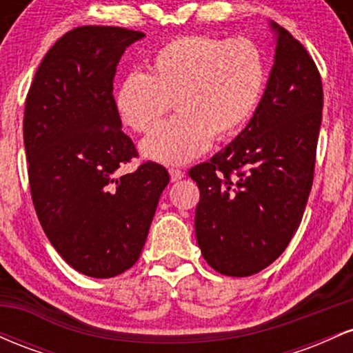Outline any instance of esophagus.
Segmentation results:
<instances>
[{"instance_id": "obj_1", "label": "esophagus", "mask_w": 353, "mask_h": 353, "mask_svg": "<svg viewBox=\"0 0 353 353\" xmlns=\"http://www.w3.org/2000/svg\"><path fill=\"white\" fill-rule=\"evenodd\" d=\"M169 176H171V181L172 182H177V181H181L182 177H184V172H182L181 169L171 168V169H169Z\"/></svg>"}]
</instances>
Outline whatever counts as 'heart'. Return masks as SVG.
I'll return each instance as SVG.
<instances>
[{"mask_svg": "<svg viewBox=\"0 0 353 353\" xmlns=\"http://www.w3.org/2000/svg\"><path fill=\"white\" fill-rule=\"evenodd\" d=\"M267 84V63L249 39L188 34L159 48L145 72H131L114 96L121 121L151 132L169 101L177 114L141 144L144 157L161 164L196 159L210 141L236 134L257 111Z\"/></svg>", "mask_w": 353, "mask_h": 353, "instance_id": "1", "label": "heart"}]
</instances>
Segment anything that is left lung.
Masks as SVG:
<instances>
[{"mask_svg":"<svg viewBox=\"0 0 353 353\" xmlns=\"http://www.w3.org/2000/svg\"><path fill=\"white\" fill-rule=\"evenodd\" d=\"M274 66L257 111L209 163L189 171L201 199L196 237L208 264L230 277L270 265L301 225L322 123V79L314 59L277 23Z\"/></svg>","mask_w":353,"mask_h":353,"instance_id":"left-lung-1","label":"left lung"}]
</instances>
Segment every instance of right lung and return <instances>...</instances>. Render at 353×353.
I'll return each mask as SVG.
<instances>
[{
    "instance_id": "obj_1",
    "label": "right lung",
    "mask_w": 353,
    "mask_h": 353,
    "mask_svg": "<svg viewBox=\"0 0 353 353\" xmlns=\"http://www.w3.org/2000/svg\"><path fill=\"white\" fill-rule=\"evenodd\" d=\"M141 31L81 26L46 52L26 98L23 134L33 204L58 254L78 272L109 279L139 259L169 174L141 164L121 131L116 66Z\"/></svg>"
}]
</instances>
